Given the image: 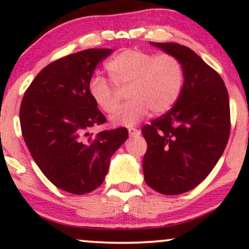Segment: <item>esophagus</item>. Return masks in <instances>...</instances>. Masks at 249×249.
Instances as JSON below:
<instances>
[{"instance_id": "obj_1", "label": "esophagus", "mask_w": 249, "mask_h": 249, "mask_svg": "<svg viewBox=\"0 0 249 249\" xmlns=\"http://www.w3.org/2000/svg\"><path fill=\"white\" fill-rule=\"evenodd\" d=\"M128 133H130L131 137H136V136H139V134H141V131H139L138 128L130 127L128 128Z\"/></svg>"}]
</instances>
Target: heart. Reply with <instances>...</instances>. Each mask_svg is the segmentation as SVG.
I'll use <instances>...</instances> for the list:
<instances>
[{"mask_svg": "<svg viewBox=\"0 0 249 249\" xmlns=\"http://www.w3.org/2000/svg\"><path fill=\"white\" fill-rule=\"evenodd\" d=\"M111 81L118 88H127L126 98L111 116L117 126H132L152 111L162 115L178 102L184 88L185 71L178 57L171 53L156 56L152 53L125 49L107 62ZM108 79L93 75L89 79L88 91L101 110L111 113L118 105L116 88Z\"/></svg>", "mask_w": 249, "mask_h": 249, "instance_id": "obj_1", "label": "heart"}]
</instances>
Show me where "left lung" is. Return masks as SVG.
Here are the masks:
<instances>
[{
	"label": "left lung",
	"mask_w": 249,
	"mask_h": 249,
	"mask_svg": "<svg viewBox=\"0 0 249 249\" xmlns=\"http://www.w3.org/2000/svg\"><path fill=\"white\" fill-rule=\"evenodd\" d=\"M150 44L178 57L185 71L176 105L142 130L147 142L145 181L157 192L176 196L198 186L224 153L231 130L230 98L219 73L190 48Z\"/></svg>",
	"instance_id": "1"
}]
</instances>
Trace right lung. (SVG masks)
<instances>
[{"mask_svg":"<svg viewBox=\"0 0 249 249\" xmlns=\"http://www.w3.org/2000/svg\"><path fill=\"white\" fill-rule=\"evenodd\" d=\"M112 51L87 49L50 63L22 99L19 122L31 157L65 192L85 194L101 186L111 157L128 137L125 127L89 132L107 122L89 95V79Z\"/></svg>","mask_w":249,"mask_h":249,"instance_id":"add662e5","label":"right lung"}]
</instances>
